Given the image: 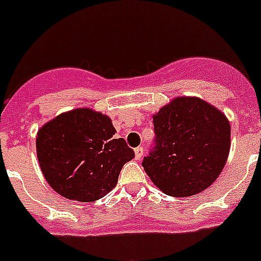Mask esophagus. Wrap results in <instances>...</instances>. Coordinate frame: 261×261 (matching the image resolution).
Instances as JSON below:
<instances>
[{
	"mask_svg": "<svg viewBox=\"0 0 261 261\" xmlns=\"http://www.w3.org/2000/svg\"><path fill=\"white\" fill-rule=\"evenodd\" d=\"M135 155H136V159L140 160L143 155V149L142 147H136L135 149Z\"/></svg>",
	"mask_w": 261,
	"mask_h": 261,
	"instance_id": "esophagus-1",
	"label": "esophagus"
}]
</instances>
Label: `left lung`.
I'll use <instances>...</instances> for the list:
<instances>
[{
  "label": "left lung",
  "mask_w": 261,
  "mask_h": 261,
  "mask_svg": "<svg viewBox=\"0 0 261 261\" xmlns=\"http://www.w3.org/2000/svg\"><path fill=\"white\" fill-rule=\"evenodd\" d=\"M154 119L155 146L142 167L171 197H190L216 181L230 150V124L223 112L197 97L174 98Z\"/></svg>",
  "instance_id": "8db88e82"
}]
</instances>
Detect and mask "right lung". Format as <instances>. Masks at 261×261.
<instances>
[{
	"label": "right lung",
	"instance_id": "right-lung-1",
	"mask_svg": "<svg viewBox=\"0 0 261 261\" xmlns=\"http://www.w3.org/2000/svg\"><path fill=\"white\" fill-rule=\"evenodd\" d=\"M111 119L90 109L64 112L40 128L38 163L47 184L67 199L94 202L116 186L124 164L135 158Z\"/></svg>",
	"mask_w": 261,
	"mask_h": 261
}]
</instances>
